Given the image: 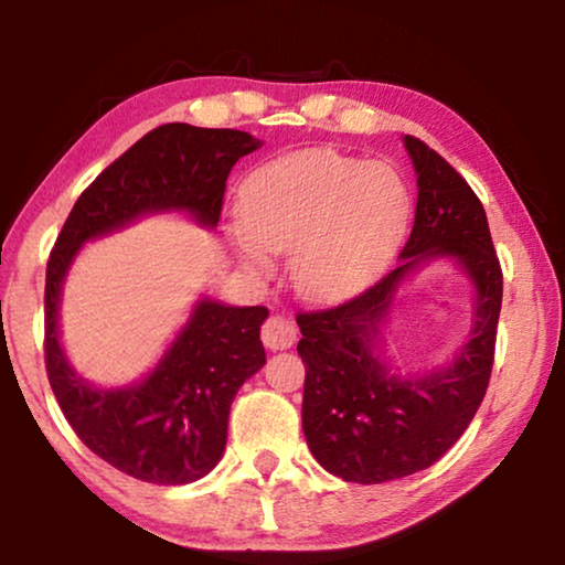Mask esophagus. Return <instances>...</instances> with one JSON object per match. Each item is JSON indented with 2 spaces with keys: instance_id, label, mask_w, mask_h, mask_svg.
I'll list each match as a JSON object with an SVG mask.
<instances>
[{
  "instance_id": "obj_1",
  "label": "esophagus",
  "mask_w": 565,
  "mask_h": 565,
  "mask_svg": "<svg viewBox=\"0 0 565 565\" xmlns=\"http://www.w3.org/2000/svg\"><path fill=\"white\" fill-rule=\"evenodd\" d=\"M262 341L266 349L271 351H284V349H291L296 343V327L294 321H289L286 317H279V313H274L264 321L262 327Z\"/></svg>"
}]
</instances>
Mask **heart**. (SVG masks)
<instances>
[{
    "label": "heart",
    "mask_w": 565,
    "mask_h": 565,
    "mask_svg": "<svg viewBox=\"0 0 565 565\" xmlns=\"http://www.w3.org/2000/svg\"><path fill=\"white\" fill-rule=\"evenodd\" d=\"M411 194L386 161L331 149L296 151L248 174L238 199L242 254L266 269L269 252L291 248V281L306 299L329 303L374 281L406 234Z\"/></svg>",
    "instance_id": "heart-1"
}]
</instances>
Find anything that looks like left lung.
<instances>
[{
	"label": "left lung",
	"instance_id": "8db88e82",
	"mask_svg": "<svg viewBox=\"0 0 565 565\" xmlns=\"http://www.w3.org/2000/svg\"><path fill=\"white\" fill-rule=\"evenodd\" d=\"M418 202L401 266L353 299L299 311L306 366L303 436L329 473L351 483H384L434 466L471 424L489 388L503 274L481 199L426 141L406 134ZM451 255L477 289L472 339L451 367L401 380L373 356L377 323L397 281L420 260Z\"/></svg>",
	"mask_w": 565,
	"mask_h": 565
}]
</instances>
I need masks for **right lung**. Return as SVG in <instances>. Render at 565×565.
<instances>
[{"instance_id":"1","label":"right lung","mask_w":565,"mask_h":565,"mask_svg":"<svg viewBox=\"0 0 565 565\" xmlns=\"http://www.w3.org/2000/svg\"><path fill=\"white\" fill-rule=\"evenodd\" d=\"M259 147L238 129H151L82 191L46 262L44 363L56 404L89 451L137 481L181 486L216 466L236 391L266 363L259 327L269 309L204 299L141 384L102 391L74 374L60 347L64 274L87 238L141 214L186 209L216 226L228 171Z\"/></svg>"}]
</instances>
